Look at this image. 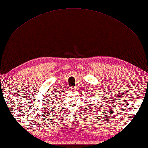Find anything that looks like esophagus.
Here are the masks:
<instances>
[{
    "instance_id": "esophagus-1",
    "label": "esophagus",
    "mask_w": 148,
    "mask_h": 148,
    "mask_svg": "<svg viewBox=\"0 0 148 148\" xmlns=\"http://www.w3.org/2000/svg\"><path fill=\"white\" fill-rule=\"evenodd\" d=\"M75 89H76V88H75L74 87H72V88H71V90H72V91H74V90H75Z\"/></svg>"
}]
</instances>
